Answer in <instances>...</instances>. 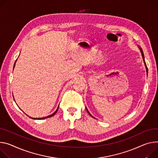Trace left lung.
<instances>
[{"mask_svg":"<svg viewBox=\"0 0 158 158\" xmlns=\"http://www.w3.org/2000/svg\"><path fill=\"white\" fill-rule=\"evenodd\" d=\"M139 49H140V52H141V53H142V59H143V60H144V64H145V65H146V71H147V73H148V67H147V65H146V62H145V60H144V53H143V51H142V48L139 47ZM87 111H88V113L90 114L91 115V114L89 113V111H88V110H87Z\"/></svg>","mask_w":158,"mask_h":158,"instance_id":"obj_1","label":"left lung"}]
</instances>
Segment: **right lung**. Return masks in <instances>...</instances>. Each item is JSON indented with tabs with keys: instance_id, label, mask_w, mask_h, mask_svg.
Listing matches in <instances>:
<instances>
[{
	"instance_id": "obj_1",
	"label": "right lung",
	"mask_w": 158,
	"mask_h": 158,
	"mask_svg": "<svg viewBox=\"0 0 158 158\" xmlns=\"http://www.w3.org/2000/svg\"><path fill=\"white\" fill-rule=\"evenodd\" d=\"M14 65H15V64H14ZM58 109H59V107H58V108L56 109V110L53 113V114H50V115H49V116H48V117H44V118H33V119H38V120H41V119H45V118H49V117H52V116H53L54 114L56 113V111H57V110H58ZM29 117V116H28ZM31 118V117H30Z\"/></svg>"
}]
</instances>
